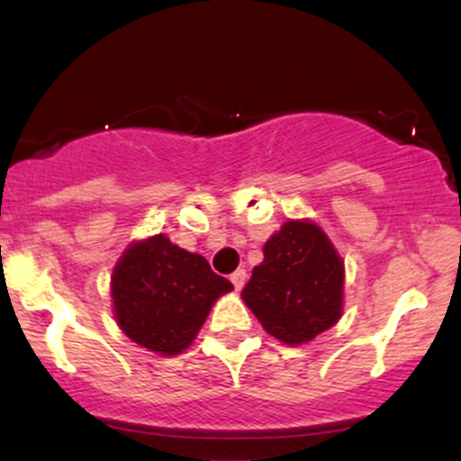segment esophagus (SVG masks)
<instances>
[{"instance_id": "1", "label": "esophagus", "mask_w": 461, "mask_h": 461, "mask_svg": "<svg viewBox=\"0 0 461 461\" xmlns=\"http://www.w3.org/2000/svg\"><path fill=\"white\" fill-rule=\"evenodd\" d=\"M245 278H248V274H245V269H236V272L231 274V276H230V281L234 283V287H236V290H243V285H245Z\"/></svg>"}]
</instances>
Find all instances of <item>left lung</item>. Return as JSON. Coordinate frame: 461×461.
<instances>
[{
  "label": "left lung",
  "mask_w": 461,
  "mask_h": 461,
  "mask_svg": "<svg viewBox=\"0 0 461 461\" xmlns=\"http://www.w3.org/2000/svg\"><path fill=\"white\" fill-rule=\"evenodd\" d=\"M240 296L265 332L301 346L341 319L343 260L312 221H287L265 243Z\"/></svg>",
  "instance_id": "1"
}]
</instances>
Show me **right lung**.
Returning <instances> with one entry per match:
<instances>
[{"instance_id": "right-lung-1", "label": "right lung", "mask_w": 461, "mask_h": 461, "mask_svg": "<svg viewBox=\"0 0 461 461\" xmlns=\"http://www.w3.org/2000/svg\"><path fill=\"white\" fill-rule=\"evenodd\" d=\"M231 290L201 254L178 248L165 234L129 245L111 276L120 330L167 357L192 346L218 296Z\"/></svg>"}]
</instances>
